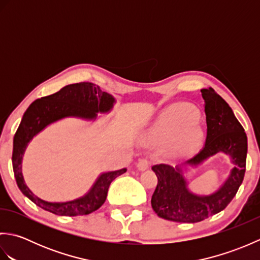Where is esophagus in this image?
<instances>
[{
  "mask_svg": "<svg viewBox=\"0 0 260 260\" xmlns=\"http://www.w3.org/2000/svg\"><path fill=\"white\" fill-rule=\"evenodd\" d=\"M150 164H151V162L148 161V158H141L139 163H137V169H139L140 171H144V170L148 169Z\"/></svg>",
  "mask_w": 260,
  "mask_h": 260,
  "instance_id": "34e87169",
  "label": "esophagus"
}]
</instances>
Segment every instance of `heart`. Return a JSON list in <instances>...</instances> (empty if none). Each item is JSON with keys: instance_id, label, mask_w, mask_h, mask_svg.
Returning a JSON list of instances; mask_svg holds the SVG:
<instances>
[{"instance_id": "1", "label": "heart", "mask_w": 260, "mask_h": 260, "mask_svg": "<svg viewBox=\"0 0 260 260\" xmlns=\"http://www.w3.org/2000/svg\"><path fill=\"white\" fill-rule=\"evenodd\" d=\"M155 139H169L174 135V141L180 151H192L201 142V129L198 123V113L183 105H173L161 115L152 129Z\"/></svg>"}]
</instances>
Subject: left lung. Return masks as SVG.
<instances>
[{
  "mask_svg": "<svg viewBox=\"0 0 260 260\" xmlns=\"http://www.w3.org/2000/svg\"><path fill=\"white\" fill-rule=\"evenodd\" d=\"M207 121L204 145L189 163L199 164L217 153L229 154L235 168L220 189L208 197L193 194L178 169L156 164L152 170L157 176V185L152 196V208L159 218L169 221L194 223L218 213L235 198L244 181L247 157V135L244 127L224 99L213 88L201 89Z\"/></svg>",
  "mask_w": 260,
  "mask_h": 260,
  "instance_id": "1",
  "label": "left lung"
}]
</instances>
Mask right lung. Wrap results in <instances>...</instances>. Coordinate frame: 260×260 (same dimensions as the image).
I'll return each mask as SVG.
<instances>
[{
    "instance_id": "add662e5",
    "label": "right lung",
    "mask_w": 260,
    "mask_h": 260,
    "mask_svg": "<svg viewBox=\"0 0 260 260\" xmlns=\"http://www.w3.org/2000/svg\"><path fill=\"white\" fill-rule=\"evenodd\" d=\"M114 102L109 93L87 81L68 85L50 96L37 99L26 109L14 135L12 164L19 189L38 207L57 215L76 217L96 211L106 201L110 183L125 173L126 169L103 173L85 197L69 202L51 203L41 200L29 190L22 176L21 162L27 143L47 125L68 116L95 118L97 113L108 112Z\"/></svg>"
}]
</instances>
